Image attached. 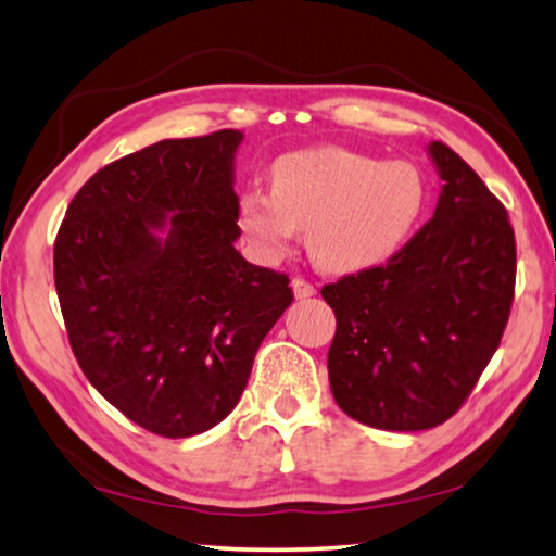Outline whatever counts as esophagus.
Here are the masks:
<instances>
[{"label": "esophagus", "instance_id": "1", "mask_svg": "<svg viewBox=\"0 0 556 556\" xmlns=\"http://www.w3.org/2000/svg\"><path fill=\"white\" fill-rule=\"evenodd\" d=\"M291 291H294V296H296V299H308V296H314V294H316L314 285H308V281H306V279H301V277L291 279Z\"/></svg>", "mask_w": 556, "mask_h": 556}]
</instances>
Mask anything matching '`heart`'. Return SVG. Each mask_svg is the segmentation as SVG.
<instances>
[{"label":"heart","mask_w":556,"mask_h":556,"mask_svg":"<svg viewBox=\"0 0 556 556\" xmlns=\"http://www.w3.org/2000/svg\"><path fill=\"white\" fill-rule=\"evenodd\" d=\"M271 191L248 188L238 223L255 250L285 257L308 230L314 262L336 275L384 265L407 248L427 218L431 186L412 162L312 147L281 154L269 168Z\"/></svg>","instance_id":"1"}]
</instances>
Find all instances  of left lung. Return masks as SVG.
<instances>
[{"mask_svg": "<svg viewBox=\"0 0 556 556\" xmlns=\"http://www.w3.org/2000/svg\"><path fill=\"white\" fill-rule=\"evenodd\" d=\"M441 186L425 228L384 267L321 289L336 314L331 392L375 429L444 425L497 351L515 294L507 211L446 144L427 147Z\"/></svg>", "mask_w": 556, "mask_h": 556, "instance_id": "1", "label": "left lung"}]
</instances>
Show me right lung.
Masks as SVG:
<instances>
[{
  "label": "right lung",
  "instance_id": "add662e5",
  "mask_svg": "<svg viewBox=\"0 0 556 556\" xmlns=\"http://www.w3.org/2000/svg\"><path fill=\"white\" fill-rule=\"evenodd\" d=\"M242 139L220 129L117 159L75 193L53 244L75 361L159 437L203 434L228 417L294 299L287 275L235 250Z\"/></svg>",
  "mask_w": 556,
  "mask_h": 556
}]
</instances>
